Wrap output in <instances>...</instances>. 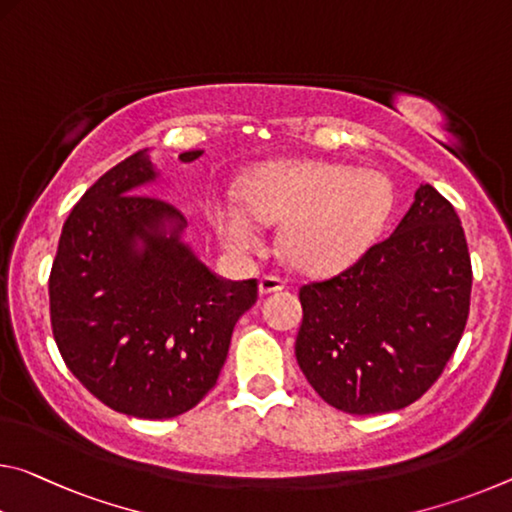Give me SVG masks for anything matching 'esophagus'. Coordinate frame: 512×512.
Masks as SVG:
<instances>
[{"mask_svg":"<svg viewBox=\"0 0 512 512\" xmlns=\"http://www.w3.org/2000/svg\"><path fill=\"white\" fill-rule=\"evenodd\" d=\"M282 289H285V282L280 278H273V275H264V278H259V294L262 296L275 294V291H282Z\"/></svg>","mask_w":512,"mask_h":512,"instance_id":"obj_1","label":"esophagus"}]
</instances>
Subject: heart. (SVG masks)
<instances>
[{
  "label": "heart",
  "instance_id": "obj_1",
  "mask_svg": "<svg viewBox=\"0 0 512 512\" xmlns=\"http://www.w3.org/2000/svg\"><path fill=\"white\" fill-rule=\"evenodd\" d=\"M396 207L383 170L319 159L275 161L243 182V200L216 198L214 230L234 255L262 246V225H282V250L296 269L342 273L376 246Z\"/></svg>",
  "mask_w": 512,
  "mask_h": 512
}]
</instances>
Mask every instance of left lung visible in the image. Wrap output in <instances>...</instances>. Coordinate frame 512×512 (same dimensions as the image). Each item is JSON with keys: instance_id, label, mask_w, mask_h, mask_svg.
I'll return each instance as SVG.
<instances>
[{"instance_id": "8db88e82", "label": "left lung", "mask_w": 512, "mask_h": 512, "mask_svg": "<svg viewBox=\"0 0 512 512\" xmlns=\"http://www.w3.org/2000/svg\"><path fill=\"white\" fill-rule=\"evenodd\" d=\"M472 262L451 202L415 191L396 230L358 264L300 289L296 360L348 415L401 410L440 378L465 330Z\"/></svg>"}]
</instances>
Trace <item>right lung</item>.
Here are the masks:
<instances>
[{
    "mask_svg": "<svg viewBox=\"0 0 512 512\" xmlns=\"http://www.w3.org/2000/svg\"><path fill=\"white\" fill-rule=\"evenodd\" d=\"M202 150H186L191 164ZM161 173L150 148L107 170L63 223L50 275L54 342L116 412L170 419L216 385L257 282H225L184 241L186 218L143 196Z\"/></svg>",
    "mask_w": 512,
    "mask_h": 512,
    "instance_id": "right-lung-1",
    "label": "right lung"
}]
</instances>
